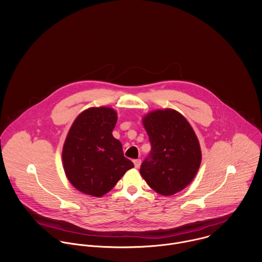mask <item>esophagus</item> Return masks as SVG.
I'll use <instances>...</instances> for the list:
<instances>
[{
	"label": "esophagus",
	"mask_w": 262,
	"mask_h": 262,
	"mask_svg": "<svg viewBox=\"0 0 262 262\" xmlns=\"http://www.w3.org/2000/svg\"><path fill=\"white\" fill-rule=\"evenodd\" d=\"M140 165H141V161L140 160H135L134 161V166H135L136 169H138L140 167Z\"/></svg>",
	"instance_id": "1"
}]
</instances>
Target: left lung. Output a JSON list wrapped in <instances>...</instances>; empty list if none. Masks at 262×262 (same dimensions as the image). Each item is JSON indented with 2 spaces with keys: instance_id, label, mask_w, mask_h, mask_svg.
Here are the masks:
<instances>
[{
  "instance_id": "8db88e82",
  "label": "left lung",
  "mask_w": 262,
  "mask_h": 262,
  "mask_svg": "<svg viewBox=\"0 0 262 262\" xmlns=\"http://www.w3.org/2000/svg\"><path fill=\"white\" fill-rule=\"evenodd\" d=\"M151 150L140 174L151 189L171 196L186 188L201 164L198 138L188 121L172 108L152 111L142 119Z\"/></svg>"
}]
</instances>
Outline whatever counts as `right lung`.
Here are the masks:
<instances>
[{
  "instance_id": "right-lung-1",
  "label": "right lung",
  "mask_w": 262,
  "mask_h": 262,
  "mask_svg": "<svg viewBox=\"0 0 262 262\" xmlns=\"http://www.w3.org/2000/svg\"><path fill=\"white\" fill-rule=\"evenodd\" d=\"M117 119L112 107H89L75 119L68 132L62 152L64 171L69 182L84 194H106L134 167L112 134Z\"/></svg>"
}]
</instances>
